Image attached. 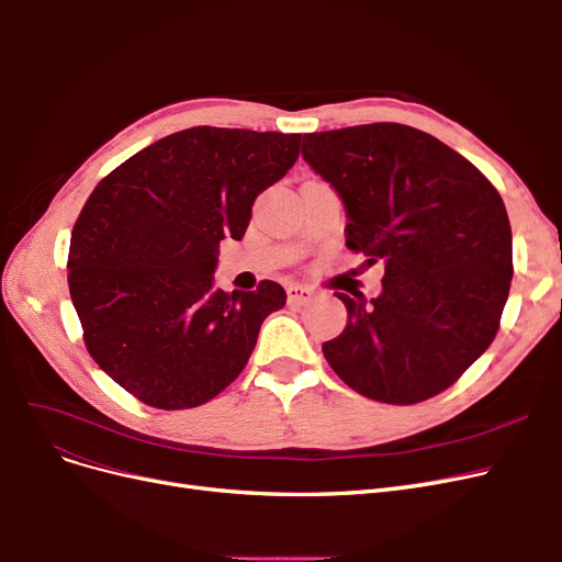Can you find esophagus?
I'll return each mask as SVG.
<instances>
[{
	"label": "esophagus",
	"mask_w": 562,
	"mask_h": 562,
	"mask_svg": "<svg viewBox=\"0 0 562 562\" xmlns=\"http://www.w3.org/2000/svg\"><path fill=\"white\" fill-rule=\"evenodd\" d=\"M285 293H288V302L291 304H310L314 300V291L307 285L293 283V285H288Z\"/></svg>",
	"instance_id": "1"
}]
</instances>
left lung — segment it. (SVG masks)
<instances>
[{"label":"left lung","instance_id":"8db88e82","mask_svg":"<svg viewBox=\"0 0 562 562\" xmlns=\"http://www.w3.org/2000/svg\"><path fill=\"white\" fill-rule=\"evenodd\" d=\"M302 157L345 201L347 248L384 262L370 304L335 293L349 323L323 356L366 398H434L499 330L514 277L499 192L446 143L391 122L304 133Z\"/></svg>","mask_w":562,"mask_h":562}]
</instances>
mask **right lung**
Listing matches in <instances>:
<instances>
[{
  "label": "right lung",
  "instance_id": "obj_1",
  "mask_svg": "<svg viewBox=\"0 0 562 562\" xmlns=\"http://www.w3.org/2000/svg\"><path fill=\"white\" fill-rule=\"evenodd\" d=\"M300 133L194 126L95 184L72 227L67 285L91 359L131 396L184 411L246 368L285 291L213 288L217 246L241 241L252 203L300 157Z\"/></svg>",
  "mask_w": 562,
  "mask_h": 562
}]
</instances>
